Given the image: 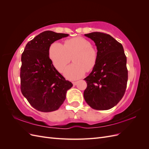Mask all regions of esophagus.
<instances>
[{"label":"esophagus","mask_w":149,"mask_h":149,"mask_svg":"<svg viewBox=\"0 0 149 149\" xmlns=\"http://www.w3.org/2000/svg\"><path fill=\"white\" fill-rule=\"evenodd\" d=\"M76 84H77V82H76V81H74V82H73V84L74 86L76 85Z\"/></svg>","instance_id":"34e87169"}]
</instances>
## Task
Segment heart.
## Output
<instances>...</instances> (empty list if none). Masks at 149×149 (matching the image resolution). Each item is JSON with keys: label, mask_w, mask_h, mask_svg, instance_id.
Returning a JSON list of instances; mask_svg holds the SVG:
<instances>
[{"label": "heart", "mask_w": 149, "mask_h": 149, "mask_svg": "<svg viewBox=\"0 0 149 149\" xmlns=\"http://www.w3.org/2000/svg\"><path fill=\"white\" fill-rule=\"evenodd\" d=\"M49 56L53 66L61 72L69 63L71 57L73 63L63 71L65 77L70 80L82 78L86 71H91L97 61V52L88 40L77 37L65 41V45L54 42L49 49Z\"/></svg>", "instance_id": "obj_1"}]
</instances>
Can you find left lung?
Returning a JSON list of instances; mask_svg holds the SVG:
<instances>
[{
    "instance_id": "left-lung-1",
    "label": "left lung",
    "mask_w": 149,
    "mask_h": 149,
    "mask_svg": "<svg viewBox=\"0 0 149 149\" xmlns=\"http://www.w3.org/2000/svg\"><path fill=\"white\" fill-rule=\"evenodd\" d=\"M84 35L95 43L97 61L84 79L87 83L84 98L94 109H111L123 98L127 86V58L123 47L106 33L92 32Z\"/></svg>"
}]
</instances>
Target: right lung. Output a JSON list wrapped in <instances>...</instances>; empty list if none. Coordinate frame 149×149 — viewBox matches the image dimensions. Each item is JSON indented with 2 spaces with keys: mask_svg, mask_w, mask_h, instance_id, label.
<instances>
[{
  "mask_svg": "<svg viewBox=\"0 0 149 149\" xmlns=\"http://www.w3.org/2000/svg\"><path fill=\"white\" fill-rule=\"evenodd\" d=\"M68 34L45 31L27 43L21 57V91L30 105L43 112L56 111L73 84L58 72L49 57L51 45Z\"/></svg>",
  "mask_w": 149,
  "mask_h": 149,
  "instance_id": "add662e5",
  "label": "right lung"
}]
</instances>
